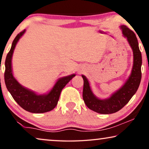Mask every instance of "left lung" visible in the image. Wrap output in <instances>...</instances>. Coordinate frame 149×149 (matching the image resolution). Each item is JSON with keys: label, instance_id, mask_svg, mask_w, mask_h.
Wrapping results in <instances>:
<instances>
[{"label": "left lung", "instance_id": "8db88e82", "mask_svg": "<svg viewBox=\"0 0 149 149\" xmlns=\"http://www.w3.org/2000/svg\"><path fill=\"white\" fill-rule=\"evenodd\" d=\"M123 35L127 37L130 45L133 50L134 65L129 79L123 87L105 100L98 99L92 93L89 81L84 75L83 79V99L90 110L100 114H112L119 111L129 102L130 99L135 94L139 87L141 81L142 55L138 42L134 32L126 26H121Z\"/></svg>", "mask_w": 149, "mask_h": 149}]
</instances>
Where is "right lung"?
Segmentation results:
<instances>
[{"mask_svg":"<svg viewBox=\"0 0 149 149\" xmlns=\"http://www.w3.org/2000/svg\"><path fill=\"white\" fill-rule=\"evenodd\" d=\"M25 31L26 30H24L15 36L12 42L11 49L6 57L5 63V85L13 98L22 109L32 113H46L51 111L56 107L62 89L75 74H71L59 79L52 90L45 95H37L33 91L22 87L13 76L11 58L16 44Z\"/></svg>","mask_w":149,"mask_h":149,"instance_id":"add662e5","label":"right lung"}]
</instances>
